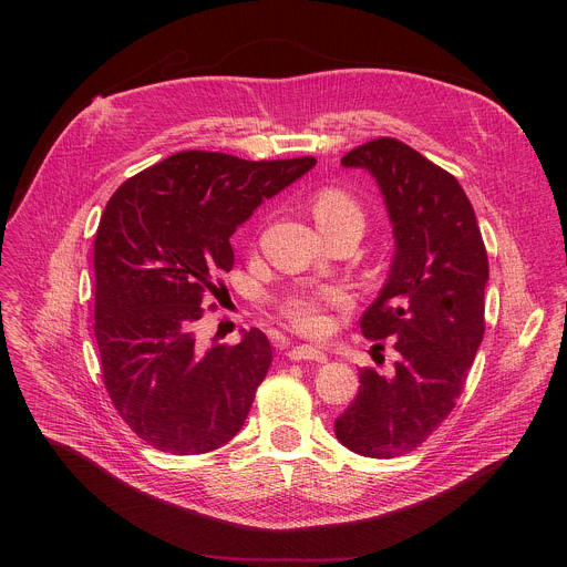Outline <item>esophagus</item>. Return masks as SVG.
<instances>
[{
  "instance_id": "1",
  "label": "esophagus",
  "mask_w": 567,
  "mask_h": 567,
  "mask_svg": "<svg viewBox=\"0 0 567 567\" xmlns=\"http://www.w3.org/2000/svg\"><path fill=\"white\" fill-rule=\"evenodd\" d=\"M289 359L291 361H328V354L322 352L320 348H313V346H296L289 350Z\"/></svg>"
}]
</instances>
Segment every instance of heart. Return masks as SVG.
<instances>
[{
    "mask_svg": "<svg viewBox=\"0 0 567 567\" xmlns=\"http://www.w3.org/2000/svg\"><path fill=\"white\" fill-rule=\"evenodd\" d=\"M309 210L318 228L332 235L341 228L365 226V213L359 199L341 186H320L309 197ZM350 293L343 287H302L287 293L280 313L289 326L305 337H322L332 328V311L350 307Z\"/></svg>",
    "mask_w": 567,
    "mask_h": 567,
    "instance_id": "heart-1",
    "label": "heart"
}]
</instances>
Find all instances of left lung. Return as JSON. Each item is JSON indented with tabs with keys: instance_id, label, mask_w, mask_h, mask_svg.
I'll list each match as a JSON object with an SVG mask.
<instances>
[{
	"instance_id": "1",
	"label": "left lung",
	"mask_w": 567,
	"mask_h": 567,
	"mask_svg": "<svg viewBox=\"0 0 567 567\" xmlns=\"http://www.w3.org/2000/svg\"><path fill=\"white\" fill-rule=\"evenodd\" d=\"M341 164L377 179L392 221L394 260L361 332L392 337L399 359L392 377L359 370V392L334 433L359 455L390 460L422 446L455 409L484 337L489 260L457 179L411 145L381 136Z\"/></svg>"
}]
</instances>
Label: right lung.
<instances>
[{
	"label": "right lung",
	"mask_w": 567,
	"mask_h": 567,
	"mask_svg": "<svg viewBox=\"0 0 567 567\" xmlns=\"http://www.w3.org/2000/svg\"><path fill=\"white\" fill-rule=\"evenodd\" d=\"M313 156L247 161L188 150L130 177L94 241V334L103 381L123 422L150 446L199 455L245 424L274 359L260 330L204 350L202 302L233 269L230 235Z\"/></svg>",
	"instance_id": "obj_1"
}]
</instances>
